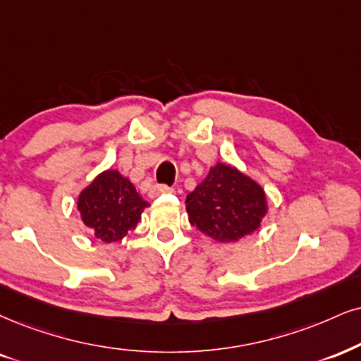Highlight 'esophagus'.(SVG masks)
I'll return each instance as SVG.
<instances>
[{"label":"esophagus","instance_id":"esophagus-1","mask_svg":"<svg viewBox=\"0 0 361 361\" xmlns=\"http://www.w3.org/2000/svg\"><path fill=\"white\" fill-rule=\"evenodd\" d=\"M169 192H172V189L167 188V185H154V188L150 189V197H159V195Z\"/></svg>","mask_w":361,"mask_h":361}]
</instances>
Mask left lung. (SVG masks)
Wrapping results in <instances>:
<instances>
[{"mask_svg": "<svg viewBox=\"0 0 361 361\" xmlns=\"http://www.w3.org/2000/svg\"><path fill=\"white\" fill-rule=\"evenodd\" d=\"M189 222L217 243H238L259 229L268 197L255 179L217 162L185 199Z\"/></svg>", "mask_w": 361, "mask_h": 361, "instance_id": "1", "label": "left lung"}]
</instances>
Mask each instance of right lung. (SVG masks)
<instances>
[{
	"label": "right lung",
	"mask_w": 361,
	"mask_h": 361,
	"mask_svg": "<svg viewBox=\"0 0 361 361\" xmlns=\"http://www.w3.org/2000/svg\"><path fill=\"white\" fill-rule=\"evenodd\" d=\"M149 206L135 185L115 169L100 172L80 192L77 201L80 219L104 243L126 238L127 231L135 229Z\"/></svg>",
	"instance_id": "right-lung-1"
}]
</instances>
